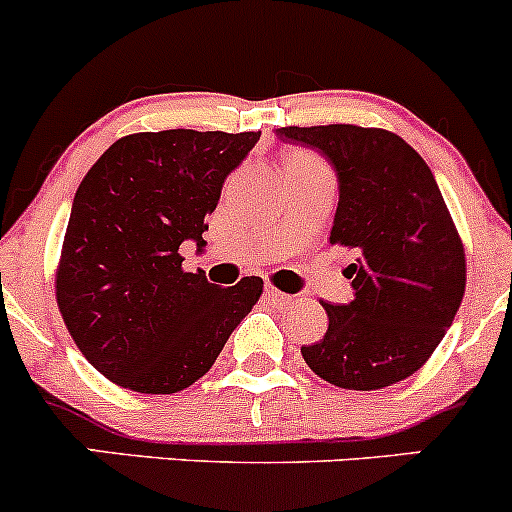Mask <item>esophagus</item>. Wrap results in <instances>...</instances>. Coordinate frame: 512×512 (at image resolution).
<instances>
[{"label": "esophagus", "mask_w": 512, "mask_h": 512, "mask_svg": "<svg viewBox=\"0 0 512 512\" xmlns=\"http://www.w3.org/2000/svg\"><path fill=\"white\" fill-rule=\"evenodd\" d=\"M265 299H267V302H272V304H289L294 297H292V294L280 292V289H275L272 285H267L265 287Z\"/></svg>", "instance_id": "34e87169"}]
</instances>
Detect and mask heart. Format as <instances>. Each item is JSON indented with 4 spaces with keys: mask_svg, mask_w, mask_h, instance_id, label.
I'll return each mask as SVG.
<instances>
[{
    "mask_svg": "<svg viewBox=\"0 0 512 512\" xmlns=\"http://www.w3.org/2000/svg\"><path fill=\"white\" fill-rule=\"evenodd\" d=\"M287 165H324V163L319 158H314L312 153L294 151V153H289V156L285 158V168H287Z\"/></svg>",
    "mask_w": 512,
    "mask_h": 512,
    "instance_id": "1",
    "label": "heart"
}]
</instances>
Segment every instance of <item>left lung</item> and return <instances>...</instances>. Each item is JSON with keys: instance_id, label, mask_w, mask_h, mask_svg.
<instances>
[{"instance_id": "1", "label": "left lung", "mask_w": 512, "mask_h": 512, "mask_svg": "<svg viewBox=\"0 0 512 512\" xmlns=\"http://www.w3.org/2000/svg\"><path fill=\"white\" fill-rule=\"evenodd\" d=\"M277 138L332 163L339 203L329 240L354 255L344 270L354 299L322 302L327 334L302 347L304 361L342 389L406 379L441 344L466 292V252L431 168L381 128L289 126Z\"/></svg>"}]
</instances>
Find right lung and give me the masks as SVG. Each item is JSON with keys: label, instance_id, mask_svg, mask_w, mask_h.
Returning a JSON list of instances; mask_svg holds the SVG:
<instances>
[{"label": "right lung", "instance_id": "1", "mask_svg": "<svg viewBox=\"0 0 512 512\" xmlns=\"http://www.w3.org/2000/svg\"><path fill=\"white\" fill-rule=\"evenodd\" d=\"M260 133L175 131L118 138L81 180L56 275L76 347L123 389L175 394L200 379L260 299L183 272L180 245H205L225 178Z\"/></svg>", "mask_w": 512, "mask_h": 512}]
</instances>
